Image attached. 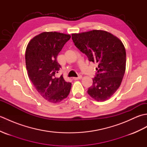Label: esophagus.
<instances>
[{"mask_svg":"<svg viewBox=\"0 0 147 147\" xmlns=\"http://www.w3.org/2000/svg\"><path fill=\"white\" fill-rule=\"evenodd\" d=\"M82 78V76H79L78 77H77V78L74 77V78H73V79L74 80H81Z\"/></svg>","mask_w":147,"mask_h":147,"instance_id":"1","label":"esophagus"}]
</instances>
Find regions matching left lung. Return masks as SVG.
<instances>
[{"instance_id": "left-lung-1", "label": "left lung", "mask_w": 147, "mask_h": 147, "mask_svg": "<svg viewBox=\"0 0 147 147\" xmlns=\"http://www.w3.org/2000/svg\"><path fill=\"white\" fill-rule=\"evenodd\" d=\"M72 40L89 61L96 62L97 73L88 88V95L96 101L110 98L120 86L126 71V54L117 37L103 30L72 34Z\"/></svg>"}]
</instances>
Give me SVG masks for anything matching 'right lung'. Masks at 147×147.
<instances>
[{
  "mask_svg": "<svg viewBox=\"0 0 147 147\" xmlns=\"http://www.w3.org/2000/svg\"><path fill=\"white\" fill-rule=\"evenodd\" d=\"M70 38L67 34L43 32L31 40L26 49L29 78L41 96L54 104L66 98L71 90V83L65 82L62 75L55 76L61 67L57 57Z\"/></svg>",
  "mask_w": 147,
  "mask_h": 147,
  "instance_id": "1",
  "label": "right lung"
}]
</instances>
